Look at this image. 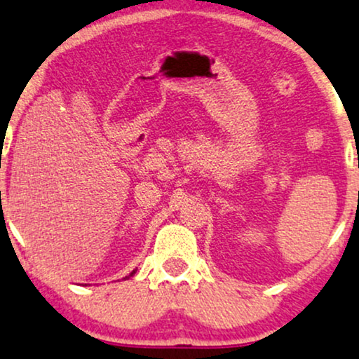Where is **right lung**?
Returning a JSON list of instances; mask_svg holds the SVG:
<instances>
[{
	"instance_id": "right-lung-1",
	"label": "right lung",
	"mask_w": 359,
	"mask_h": 359,
	"mask_svg": "<svg viewBox=\"0 0 359 359\" xmlns=\"http://www.w3.org/2000/svg\"><path fill=\"white\" fill-rule=\"evenodd\" d=\"M134 273H135V270H134V271H133V273H130V275H129V276H133V275H134ZM129 276H126V278H129Z\"/></svg>"
}]
</instances>
